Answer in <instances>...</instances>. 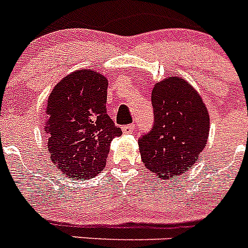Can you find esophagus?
I'll list each match as a JSON object with an SVG mask.
<instances>
[{
    "mask_svg": "<svg viewBox=\"0 0 248 248\" xmlns=\"http://www.w3.org/2000/svg\"><path fill=\"white\" fill-rule=\"evenodd\" d=\"M135 129V124H129V125L123 126V131L125 133V134H131Z\"/></svg>",
    "mask_w": 248,
    "mask_h": 248,
    "instance_id": "34e87169",
    "label": "esophagus"
}]
</instances>
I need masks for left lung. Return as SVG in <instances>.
<instances>
[{"label": "left lung", "mask_w": 248, "mask_h": 248, "mask_svg": "<svg viewBox=\"0 0 248 248\" xmlns=\"http://www.w3.org/2000/svg\"><path fill=\"white\" fill-rule=\"evenodd\" d=\"M154 125L138 140L144 165L161 179L189 170L205 149L210 117L200 94L180 77H169L151 92Z\"/></svg>", "instance_id": "8db88e82"}]
</instances>
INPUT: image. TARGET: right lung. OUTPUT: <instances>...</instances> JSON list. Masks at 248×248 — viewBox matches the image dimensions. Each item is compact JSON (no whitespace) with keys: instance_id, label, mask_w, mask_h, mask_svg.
<instances>
[{"instance_id":"1","label":"right lung","mask_w":248,"mask_h":248,"mask_svg":"<svg viewBox=\"0 0 248 248\" xmlns=\"http://www.w3.org/2000/svg\"><path fill=\"white\" fill-rule=\"evenodd\" d=\"M108 80L93 69L64 77L49 94L45 133L52 163L65 177L84 180L104 169L109 146L122 129L107 114Z\"/></svg>"}]
</instances>
